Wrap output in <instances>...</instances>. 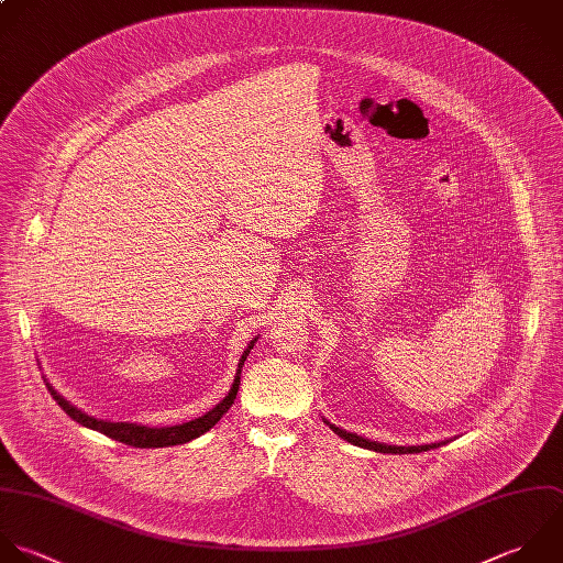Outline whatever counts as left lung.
<instances>
[{"label":"left lung","instance_id":"obj_1","mask_svg":"<svg viewBox=\"0 0 563 563\" xmlns=\"http://www.w3.org/2000/svg\"><path fill=\"white\" fill-rule=\"evenodd\" d=\"M340 439L357 445V448H364V450H373V452H379V454H419V452H428V450H434V448H441L445 445L443 441L441 443H430V445H410V448H399V445H386V443H377V441H368L364 437H357L353 432H346L342 428H335L333 423L324 421Z\"/></svg>","mask_w":563,"mask_h":563}]
</instances>
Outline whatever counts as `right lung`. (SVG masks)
Segmentation results:
<instances>
[{"instance_id":"1","label":"right lung","mask_w":563,"mask_h":563,"mask_svg":"<svg viewBox=\"0 0 563 563\" xmlns=\"http://www.w3.org/2000/svg\"><path fill=\"white\" fill-rule=\"evenodd\" d=\"M258 338H254L247 349L243 351L241 360H239V371H236V377H234V384L230 388V393L225 395L223 401H219L210 412H206L203 417L195 419V421H188V423H181V426H170V428H148V426H137V423H113V421H100V419H93L89 415H85L82 410L74 408L67 399H63L49 384L47 390L52 395V399L60 406V410L74 419L76 423L89 428V430H96L113 441H120L124 445H131V448H168V445H184L197 437H201L203 432H208L228 410L230 406L234 404L236 399V393H239V384H241V368H243V362L247 360L250 351L254 349Z\"/></svg>"}]
</instances>
